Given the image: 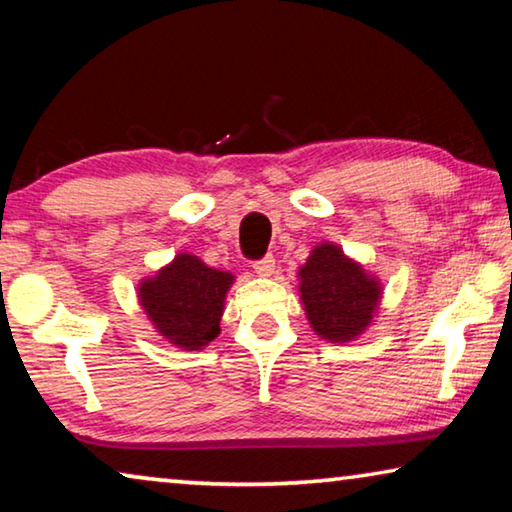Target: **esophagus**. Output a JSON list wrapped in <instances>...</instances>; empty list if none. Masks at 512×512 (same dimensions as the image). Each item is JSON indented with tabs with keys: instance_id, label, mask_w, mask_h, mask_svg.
<instances>
[{
	"instance_id": "esophagus-1",
	"label": "esophagus",
	"mask_w": 512,
	"mask_h": 512,
	"mask_svg": "<svg viewBox=\"0 0 512 512\" xmlns=\"http://www.w3.org/2000/svg\"><path fill=\"white\" fill-rule=\"evenodd\" d=\"M253 269L257 275H264V278H269V275L275 273V259L273 255H266L262 259H257V262L253 264Z\"/></svg>"
}]
</instances>
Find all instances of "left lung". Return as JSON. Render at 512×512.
<instances>
[{"label":"left lung","instance_id":"left-lung-1","mask_svg":"<svg viewBox=\"0 0 512 512\" xmlns=\"http://www.w3.org/2000/svg\"><path fill=\"white\" fill-rule=\"evenodd\" d=\"M300 300L314 332L328 342H351L373 319L380 300L376 278L335 243H319L300 266Z\"/></svg>","mask_w":512,"mask_h":512}]
</instances>
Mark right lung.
Here are the masks:
<instances>
[{"label":"right lung","mask_w":512,"mask_h":512,"mask_svg":"<svg viewBox=\"0 0 512 512\" xmlns=\"http://www.w3.org/2000/svg\"><path fill=\"white\" fill-rule=\"evenodd\" d=\"M232 282V273L209 269L196 255L180 253L154 278L141 282L139 300L159 335L186 351H200L221 332L218 323Z\"/></svg>","instance_id":"1"}]
</instances>
